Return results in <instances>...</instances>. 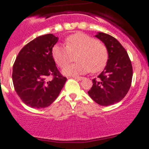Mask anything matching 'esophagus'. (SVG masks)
I'll use <instances>...</instances> for the list:
<instances>
[{"label":"esophagus","mask_w":149,"mask_h":149,"mask_svg":"<svg viewBox=\"0 0 149 149\" xmlns=\"http://www.w3.org/2000/svg\"><path fill=\"white\" fill-rule=\"evenodd\" d=\"M72 77L74 79H76V80H78V81H81V80H83V79H84V77H77V76H72Z\"/></svg>","instance_id":"34e87169"}]
</instances>
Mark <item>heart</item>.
Listing matches in <instances>:
<instances>
[{
    "mask_svg": "<svg viewBox=\"0 0 149 149\" xmlns=\"http://www.w3.org/2000/svg\"><path fill=\"white\" fill-rule=\"evenodd\" d=\"M66 46L56 44L52 48V56L58 65L63 68L72 61L77 55V62L64 68L62 73L67 76L84 74L90 71L98 72L106 65L108 60V51L103 43L83 33L68 36L65 40Z\"/></svg>",
    "mask_w": 149,
    "mask_h": 149,
    "instance_id": "b5f03b06",
    "label": "heart"
}]
</instances>
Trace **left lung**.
<instances>
[{
    "label": "left lung",
    "mask_w": 149,
    "mask_h": 149,
    "mask_svg": "<svg viewBox=\"0 0 149 149\" xmlns=\"http://www.w3.org/2000/svg\"><path fill=\"white\" fill-rule=\"evenodd\" d=\"M95 36L106 46L108 60L98 80H93V85L88 94L101 106L113 105L123 99L131 87L132 65L127 51L116 39L101 32Z\"/></svg>",
    "instance_id": "left-lung-1"
}]
</instances>
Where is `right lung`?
I'll return each instance as SVG.
<instances>
[{"mask_svg": "<svg viewBox=\"0 0 149 149\" xmlns=\"http://www.w3.org/2000/svg\"><path fill=\"white\" fill-rule=\"evenodd\" d=\"M59 38L53 34L38 36L18 53L13 68V82L17 95L33 108H45L53 103L65 85L52 56ZM48 76L53 79L48 81Z\"/></svg>", "mask_w": 149, "mask_h": 149, "instance_id": "add662e5", "label": "right lung"}]
</instances>
